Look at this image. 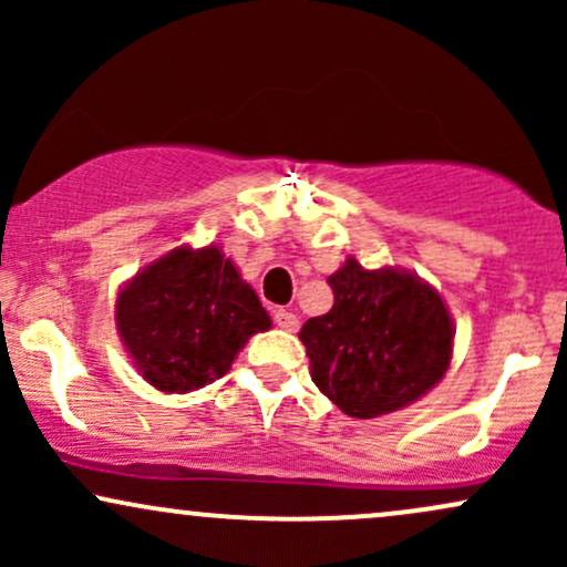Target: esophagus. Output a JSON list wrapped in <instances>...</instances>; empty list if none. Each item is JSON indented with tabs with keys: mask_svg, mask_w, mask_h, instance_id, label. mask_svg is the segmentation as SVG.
I'll return each mask as SVG.
<instances>
[{
	"mask_svg": "<svg viewBox=\"0 0 567 567\" xmlns=\"http://www.w3.org/2000/svg\"><path fill=\"white\" fill-rule=\"evenodd\" d=\"M275 324L279 330H288V333H296L298 330V315H292L290 309H275Z\"/></svg>",
	"mask_w": 567,
	"mask_h": 567,
	"instance_id": "obj_1",
	"label": "esophagus"
}]
</instances>
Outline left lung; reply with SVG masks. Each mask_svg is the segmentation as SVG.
Listing matches in <instances>:
<instances>
[{"label": "left lung", "mask_w": 567, "mask_h": 567, "mask_svg": "<svg viewBox=\"0 0 567 567\" xmlns=\"http://www.w3.org/2000/svg\"><path fill=\"white\" fill-rule=\"evenodd\" d=\"M333 309L306 320L298 338L311 381L351 419H375L421 400L453 357V320L432 285L357 258L328 277Z\"/></svg>", "instance_id": "8db88e82"}]
</instances>
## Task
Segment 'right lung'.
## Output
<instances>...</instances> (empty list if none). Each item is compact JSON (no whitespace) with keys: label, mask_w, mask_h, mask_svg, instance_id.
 <instances>
[{"label":"right lung","mask_w":567,"mask_h":567,"mask_svg":"<svg viewBox=\"0 0 567 567\" xmlns=\"http://www.w3.org/2000/svg\"><path fill=\"white\" fill-rule=\"evenodd\" d=\"M116 330L138 373L186 394L229 373L250 336L271 328L256 290L220 247H175L116 296Z\"/></svg>","instance_id":"add662e5"}]
</instances>
